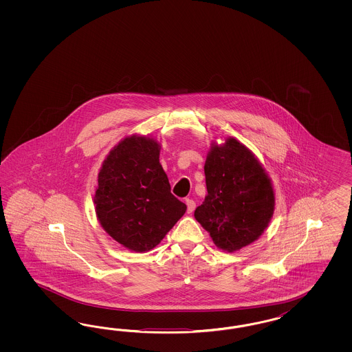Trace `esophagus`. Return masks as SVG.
Here are the masks:
<instances>
[{"mask_svg": "<svg viewBox=\"0 0 352 352\" xmlns=\"http://www.w3.org/2000/svg\"><path fill=\"white\" fill-rule=\"evenodd\" d=\"M186 204H187V212L188 213H192L196 209V203L192 199H187Z\"/></svg>", "mask_w": 352, "mask_h": 352, "instance_id": "obj_1", "label": "esophagus"}]
</instances>
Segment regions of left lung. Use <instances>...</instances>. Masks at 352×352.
<instances>
[{
	"mask_svg": "<svg viewBox=\"0 0 352 352\" xmlns=\"http://www.w3.org/2000/svg\"><path fill=\"white\" fill-rule=\"evenodd\" d=\"M204 170L208 196L195 210L197 222L227 252L256 241L272 217L275 196L253 153L236 139H227L209 152Z\"/></svg>",
	"mask_w": 352,
	"mask_h": 352,
	"instance_id": "left-lung-1",
	"label": "left lung"
}]
</instances>
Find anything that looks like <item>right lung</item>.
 Instances as JSON below:
<instances>
[{
	"label": "right lung",
	"mask_w": 352,
	"mask_h": 352,
	"mask_svg": "<svg viewBox=\"0 0 352 352\" xmlns=\"http://www.w3.org/2000/svg\"><path fill=\"white\" fill-rule=\"evenodd\" d=\"M159 155L156 140L130 137L109 152L98 174V219L134 252L153 249L187 210L171 193Z\"/></svg>",
	"instance_id": "obj_1"
}]
</instances>
